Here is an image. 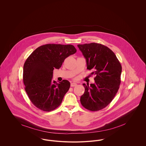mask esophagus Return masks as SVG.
Wrapping results in <instances>:
<instances>
[{
  "instance_id": "obj_1",
  "label": "esophagus",
  "mask_w": 146,
  "mask_h": 146,
  "mask_svg": "<svg viewBox=\"0 0 146 146\" xmlns=\"http://www.w3.org/2000/svg\"><path fill=\"white\" fill-rule=\"evenodd\" d=\"M76 85L77 84L76 83H72L70 84V86L71 87H74V86H76Z\"/></svg>"
}]
</instances>
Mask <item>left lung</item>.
<instances>
[{"label":"left lung","instance_id":"obj_1","mask_svg":"<svg viewBox=\"0 0 146 146\" xmlns=\"http://www.w3.org/2000/svg\"><path fill=\"white\" fill-rule=\"evenodd\" d=\"M78 47L86 61L87 69L95 75V83L83 84L85 92L80 97L84 107L98 111L110 104L118 92L121 80V65L115 54L101 44H79Z\"/></svg>","mask_w":146,"mask_h":146}]
</instances>
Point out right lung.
<instances>
[{"instance_id":"1","label":"right lung","mask_w":146,"mask_h":146,"mask_svg":"<svg viewBox=\"0 0 146 146\" xmlns=\"http://www.w3.org/2000/svg\"><path fill=\"white\" fill-rule=\"evenodd\" d=\"M72 45L48 44L38 47L29 56L23 66L25 90L32 103L38 109L50 111L62 103L70 83L52 80L53 70L59 69L65 58L75 54Z\"/></svg>"}]
</instances>
